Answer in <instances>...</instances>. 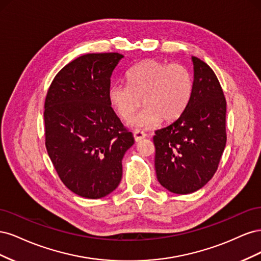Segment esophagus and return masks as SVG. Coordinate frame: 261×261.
I'll return each instance as SVG.
<instances>
[{
    "mask_svg": "<svg viewBox=\"0 0 261 261\" xmlns=\"http://www.w3.org/2000/svg\"><path fill=\"white\" fill-rule=\"evenodd\" d=\"M133 134H134V138H135V140H136V141H140L141 139H144V138H146V137H147V134H146V133H144L143 130H140V129L134 130V132H133Z\"/></svg>",
    "mask_w": 261,
    "mask_h": 261,
    "instance_id": "34e87169",
    "label": "esophagus"
}]
</instances>
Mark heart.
Masks as SVG:
<instances>
[{
	"mask_svg": "<svg viewBox=\"0 0 261 261\" xmlns=\"http://www.w3.org/2000/svg\"><path fill=\"white\" fill-rule=\"evenodd\" d=\"M126 81L127 85L114 84L110 87L108 97L122 120L130 118L143 100V111L129 122L135 127L151 128L161 120L164 123L177 120L192 98V74L178 63L141 61L126 73Z\"/></svg>",
	"mask_w": 261,
	"mask_h": 261,
	"instance_id": "1",
	"label": "heart"
}]
</instances>
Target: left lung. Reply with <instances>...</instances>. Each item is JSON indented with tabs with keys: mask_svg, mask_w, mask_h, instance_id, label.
<instances>
[{
	"mask_svg": "<svg viewBox=\"0 0 261 261\" xmlns=\"http://www.w3.org/2000/svg\"><path fill=\"white\" fill-rule=\"evenodd\" d=\"M191 101L175 122L155 130L159 183L174 194L198 191L215 175L226 144V100L215 72L193 57Z\"/></svg>",
	"mask_w": 261,
	"mask_h": 261,
	"instance_id": "obj_1",
	"label": "left lung"
}]
</instances>
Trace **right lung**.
Listing matches in <instances>:
<instances>
[{
  "mask_svg": "<svg viewBox=\"0 0 261 261\" xmlns=\"http://www.w3.org/2000/svg\"><path fill=\"white\" fill-rule=\"evenodd\" d=\"M124 57L89 53L63 67L44 102L45 147L68 189L85 198H102L122 178V159L134 137L109 102L111 75Z\"/></svg>",
  "mask_w": 261,
  "mask_h": 261,
  "instance_id": "1",
  "label": "right lung"
}]
</instances>
